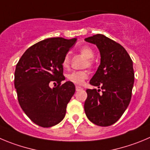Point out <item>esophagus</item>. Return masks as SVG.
Returning <instances> with one entry per match:
<instances>
[{
    "mask_svg": "<svg viewBox=\"0 0 150 150\" xmlns=\"http://www.w3.org/2000/svg\"><path fill=\"white\" fill-rule=\"evenodd\" d=\"M82 89H83V88H82V87H80V86H76V91H79V90H82Z\"/></svg>",
    "mask_w": 150,
    "mask_h": 150,
    "instance_id": "34e87169",
    "label": "esophagus"
}]
</instances>
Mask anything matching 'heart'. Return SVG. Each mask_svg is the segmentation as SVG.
I'll return each mask as SVG.
<instances>
[{
  "mask_svg": "<svg viewBox=\"0 0 150 150\" xmlns=\"http://www.w3.org/2000/svg\"><path fill=\"white\" fill-rule=\"evenodd\" d=\"M79 52L82 56L86 58V61L85 62L83 67L91 68L94 64V62L92 59L94 58V52L92 50V48L88 45L82 46L79 49ZM70 64H71V57H70L69 53H66L62 59V65L64 69H68L70 68ZM88 78V72L85 70L73 71L67 75L68 80L76 85H82Z\"/></svg>",
  "mask_w": 150,
  "mask_h": 150,
  "instance_id": "heart-1",
  "label": "heart"
}]
</instances>
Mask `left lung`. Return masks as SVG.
Here are the masks:
<instances>
[{"mask_svg":"<svg viewBox=\"0 0 150 150\" xmlns=\"http://www.w3.org/2000/svg\"><path fill=\"white\" fill-rule=\"evenodd\" d=\"M85 40L97 46L100 64L90 84L102 89H87L85 112L88 120L100 126L116 123L128 107L134 85L132 60L122 45L102 34Z\"/></svg>","mask_w":150,"mask_h":150,"instance_id":"8db88e82","label":"left lung"}]
</instances>
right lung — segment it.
<instances>
[{
  "mask_svg": "<svg viewBox=\"0 0 150 150\" xmlns=\"http://www.w3.org/2000/svg\"><path fill=\"white\" fill-rule=\"evenodd\" d=\"M76 41L47 38L29 47L16 64L15 88L19 105L30 120L42 127H51L64 119L67 105L75 93L73 82H61L65 79L62 59ZM51 83L57 86L51 89Z\"/></svg>",
  "mask_w": 150,
  "mask_h": 150,
  "instance_id": "obj_1",
  "label": "right lung"
}]
</instances>
